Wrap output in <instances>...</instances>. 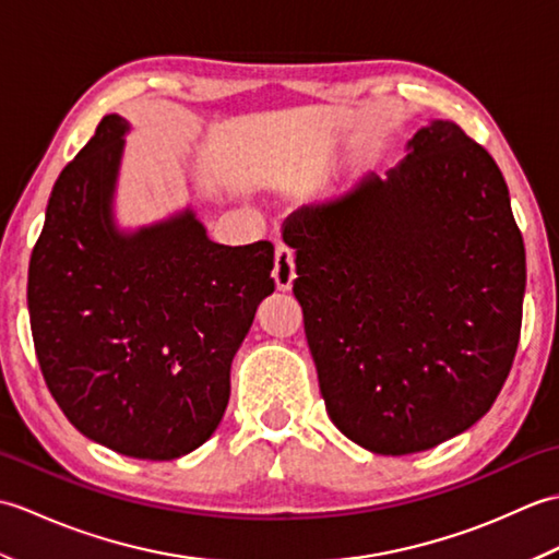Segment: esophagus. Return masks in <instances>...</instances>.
Here are the masks:
<instances>
[{
	"label": "esophagus",
	"instance_id": "34e87169",
	"mask_svg": "<svg viewBox=\"0 0 559 559\" xmlns=\"http://www.w3.org/2000/svg\"><path fill=\"white\" fill-rule=\"evenodd\" d=\"M273 281H276L278 290H290L295 281V257L288 247H276V254H273Z\"/></svg>",
	"mask_w": 559,
	"mask_h": 559
}]
</instances>
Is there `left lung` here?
Segmentation results:
<instances>
[{
    "label": "left lung",
    "mask_w": 559,
    "mask_h": 559,
    "mask_svg": "<svg viewBox=\"0 0 559 559\" xmlns=\"http://www.w3.org/2000/svg\"><path fill=\"white\" fill-rule=\"evenodd\" d=\"M382 180L295 211L293 293L329 418L403 456L480 420L512 370L524 237L495 158L451 120L411 139Z\"/></svg>",
    "instance_id": "left-lung-1"
}]
</instances>
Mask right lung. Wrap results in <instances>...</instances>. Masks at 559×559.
<instances>
[{
	"label": "right lung",
	"instance_id": "right-lung-1",
	"mask_svg": "<svg viewBox=\"0 0 559 559\" xmlns=\"http://www.w3.org/2000/svg\"><path fill=\"white\" fill-rule=\"evenodd\" d=\"M127 129L105 115L57 177L28 266L31 331L45 384L81 435L170 461L223 418L230 362L273 293V245L211 242L192 211L117 233L110 204Z\"/></svg>",
	"mask_w": 559,
	"mask_h": 559
}]
</instances>
